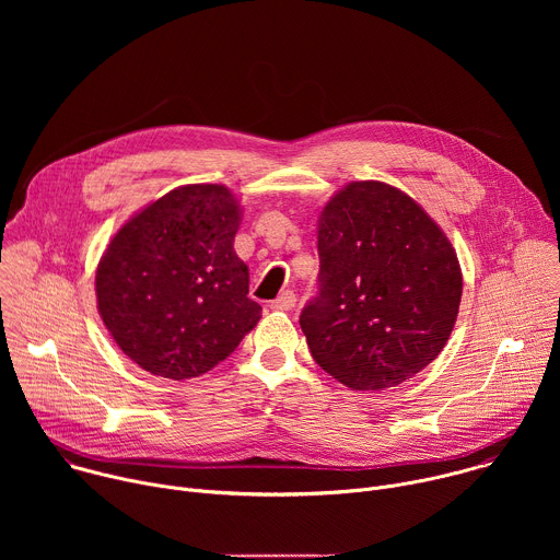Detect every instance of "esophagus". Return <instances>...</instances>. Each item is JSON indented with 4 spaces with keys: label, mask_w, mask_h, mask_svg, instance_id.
Instances as JSON below:
<instances>
[{
    "label": "esophagus",
    "mask_w": 560,
    "mask_h": 560,
    "mask_svg": "<svg viewBox=\"0 0 560 560\" xmlns=\"http://www.w3.org/2000/svg\"><path fill=\"white\" fill-rule=\"evenodd\" d=\"M294 303H296V294L292 290H285L275 301H270V307L279 310V312H288L294 307Z\"/></svg>",
    "instance_id": "esophagus-1"
}]
</instances>
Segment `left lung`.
Listing matches in <instances>:
<instances>
[{
    "mask_svg": "<svg viewBox=\"0 0 560 560\" xmlns=\"http://www.w3.org/2000/svg\"><path fill=\"white\" fill-rule=\"evenodd\" d=\"M318 294L299 324L312 359L352 389L412 378L445 348L463 277L443 230L406 192L354 182L318 219Z\"/></svg>",
    "mask_w": 560,
    "mask_h": 560,
    "instance_id": "1",
    "label": "left lung"
}]
</instances>
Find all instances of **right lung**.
Listing matches in <instances>:
<instances>
[{"label":"right lung","mask_w":560,"mask_h":560,"mask_svg":"<svg viewBox=\"0 0 560 560\" xmlns=\"http://www.w3.org/2000/svg\"><path fill=\"white\" fill-rule=\"evenodd\" d=\"M238 203L217 184L182 186L135 214L97 266L104 326L139 368L192 378L257 326L248 266L234 255Z\"/></svg>","instance_id":"right-lung-1"}]
</instances>
